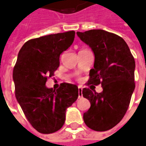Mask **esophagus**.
<instances>
[{
	"instance_id": "1",
	"label": "esophagus",
	"mask_w": 146,
	"mask_h": 146,
	"mask_svg": "<svg viewBox=\"0 0 146 146\" xmlns=\"http://www.w3.org/2000/svg\"><path fill=\"white\" fill-rule=\"evenodd\" d=\"M83 94H82V87L78 86V98H82Z\"/></svg>"
}]
</instances>
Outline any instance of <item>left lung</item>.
<instances>
[{"label":"left lung","mask_w":146,"mask_h":146,"mask_svg":"<svg viewBox=\"0 0 146 146\" xmlns=\"http://www.w3.org/2000/svg\"><path fill=\"white\" fill-rule=\"evenodd\" d=\"M77 35L95 55L88 85L101 84L103 89L102 93L83 89V96L90 102L84 121L92 130L106 131L117 125L127 111L135 89V60L125 40L115 34L93 29Z\"/></svg>","instance_id":"obj_1"}]
</instances>
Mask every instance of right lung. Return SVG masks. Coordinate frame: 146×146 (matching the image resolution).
<instances>
[{
    "label": "right lung",
    "instance_id": "right-lung-1",
    "mask_svg": "<svg viewBox=\"0 0 146 146\" xmlns=\"http://www.w3.org/2000/svg\"><path fill=\"white\" fill-rule=\"evenodd\" d=\"M69 31L34 38L25 42L13 68L15 95L27 120L39 133H53L66 120V108L78 97V86L62 83L57 90L46 82L59 66V56L74 41Z\"/></svg>",
    "mask_w": 146,
    "mask_h": 146
}]
</instances>
